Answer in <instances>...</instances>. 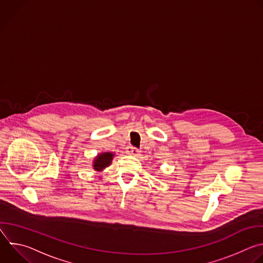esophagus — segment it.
I'll return each instance as SVG.
<instances>
[{
	"instance_id": "esophagus-1",
	"label": "esophagus",
	"mask_w": 263,
	"mask_h": 263,
	"mask_svg": "<svg viewBox=\"0 0 263 263\" xmlns=\"http://www.w3.org/2000/svg\"><path fill=\"white\" fill-rule=\"evenodd\" d=\"M126 153L128 154V155H131V156H137L138 154H139V149L138 148H136V147H134V146H128L127 148H126Z\"/></svg>"
}]
</instances>
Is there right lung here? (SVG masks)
I'll list each match as a JSON object with an SVG mask.
<instances>
[{"mask_svg": "<svg viewBox=\"0 0 263 263\" xmlns=\"http://www.w3.org/2000/svg\"><path fill=\"white\" fill-rule=\"evenodd\" d=\"M115 154L111 152H105V153H100L93 160V170L101 172L105 167L109 166L112 162V159H114Z\"/></svg>", "mask_w": 263, "mask_h": 263, "instance_id": "right-lung-1", "label": "right lung"}]
</instances>
